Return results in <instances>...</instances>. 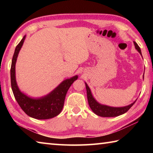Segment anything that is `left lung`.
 <instances>
[{"mask_svg": "<svg viewBox=\"0 0 153 153\" xmlns=\"http://www.w3.org/2000/svg\"><path fill=\"white\" fill-rule=\"evenodd\" d=\"M134 46H135V48L142 55L140 48L139 47L136 42H134ZM143 78H144V76H143ZM85 84H86L88 102L90 107L96 115L100 116V117H117V116L123 115V114L126 113L129 108L132 107L133 105L136 102L137 100L136 99L134 102L131 103L130 105L125 106V107H110V106H108V105L100 104V103L98 102L94 98V97H93L91 90H90L89 86H88V84L86 82H85Z\"/></svg>", "mask_w": 153, "mask_h": 153, "instance_id": "obj_1", "label": "left lung"}]
</instances>
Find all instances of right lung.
<instances>
[{
  "label": "right lung",
  "instance_id": "right-lung-1",
  "mask_svg": "<svg viewBox=\"0 0 153 153\" xmlns=\"http://www.w3.org/2000/svg\"><path fill=\"white\" fill-rule=\"evenodd\" d=\"M24 36L15 50L11 67V88L17 102L22 110L30 117L36 120H48L56 117L63 109L67 91L74 81L78 78L75 76L63 80L55 89L42 97L33 98L21 91L15 77V65L18 55L25 39Z\"/></svg>",
  "mask_w": 153,
  "mask_h": 153
}]
</instances>
